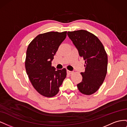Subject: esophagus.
I'll use <instances>...</instances> for the list:
<instances>
[{"label":"esophagus","instance_id":"34e87169","mask_svg":"<svg viewBox=\"0 0 127 127\" xmlns=\"http://www.w3.org/2000/svg\"><path fill=\"white\" fill-rule=\"evenodd\" d=\"M67 73L68 74H71L73 73L72 71H70V70H67Z\"/></svg>","mask_w":127,"mask_h":127}]
</instances>
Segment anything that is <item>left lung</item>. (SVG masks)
Listing matches in <instances>:
<instances>
[{
  "mask_svg": "<svg viewBox=\"0 0 127 127\" xmlns=\"http://www.w3.org/2000/svg\"><path fill=\"white\" fill-rule=\"evenodd\" d=\"M68 37L85 60V70L81 72L83 79L77 84L82 94L95 93L103 84L107 73V56L104 47L97 36L86 30L68 32Z\"/></svg>",
  "mask_w": 127,
  "mask_h": 127,
  "instance_id": "obj_1",
  "label": "left lung"
}]
</instances>
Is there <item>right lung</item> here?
Instances as JSON below:
<instances>
[{"instance_id": "1", "label": "right lung", "mask_w": 127, "mask_h": 127, "mask_svg": "<svg viewBox=\"0 0 127 127\" xmlns=\"http://www.w3.org/2000/svg\"><path fill=\"white\" fill-rule=\"evenodd\" d=\"M67 31L40 34L29 44L26 51L25 69L30 82L38 93L45 97L57 95L66 77V69L51 66V61L61 43L66 39Z\"/></svg>"}]
</instances>
